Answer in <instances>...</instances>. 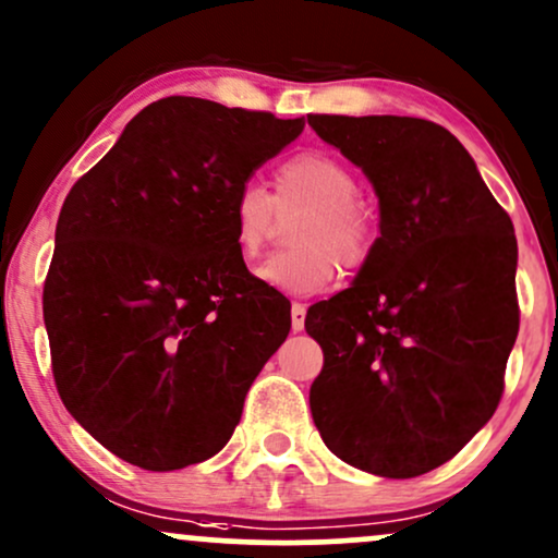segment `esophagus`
I'll list each match as a JSON object with an SVG mask.
<instances>
[{
  "mask_svg": "<svg viewBox=\"0 0 558 558\" xmlns=\"http://www.w3.org/2000/svg\"><path fill=\"white\" fill-rule=\"evenodd\" d=\"M304 317H306V310H304V304H293L291 306V328H293V332H301L304 330Z\"/></svg>",
  "mask_w": 558,
  "mask_h": 558,
  "instance_id": "esophagus-1",
  "label": "esophagus"
}]
</instances>
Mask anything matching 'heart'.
<instances>
[{"instance_id":"b5f03b06","label":"heart","mask_w":558,"mask_h":558,"mask_svg":"<svg viewBox=\"0 0 558 558\" xmlns=\"http://www.w3.org/2000/svg\"><path fill=\"white\" fill-rule=\"evenodd\" d=\"M360 178L349 165L323 151H301L272 175V194L246 183L230 204V228L239 257L257 259L270 241L278 215L301 213L291 230L296 248L270 257L257 270L278 291H323L338 278V265L360 270L375 246V226L360 202Z\"/></svg>"}]
</instances>
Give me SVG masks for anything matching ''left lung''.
I'll list each match as a JSON object with an SVG mask.
<instances>
[{"label": "left lung", "mask_w": 558, "mask_h": 558, "mask_svg": "<svg viewBox=\"0 0 558 558\" xmlns=\"http://www.w3.org/2000/svg\"><path fill=\"white\" fill-rule=\"evenodd\" d=\"M306 120L362 168L380 204V235L354 283L306 312L325 356L312 420L356 470L425 475L501 401L520 330L514 226L446 128L396 114Z\"/></svg>", "instance_id": "obj_1"}]
</instances>
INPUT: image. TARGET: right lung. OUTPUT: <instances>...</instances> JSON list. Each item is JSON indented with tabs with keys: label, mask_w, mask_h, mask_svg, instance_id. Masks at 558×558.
I'll list each match as a JSON object with an SVG mask.
<instances>
[{
	"label": "right lung",
	"mask_w": 558,
	"mask_h": 558,
	"mask_svg": "<svg viewBox=\"0 0 558 558\" xmlns=\"http://www.w3.org/2000/svg\"><path fill=\"white\" fill-rule=\"evenodd\" d=\"M304 118L168 96L70 189L44 283L60 399L114 457L183 470L215 457L291 330L246 270L230 204Z\"/></svg>",
	"instance_id": "obj_1"
}]
</instances>
